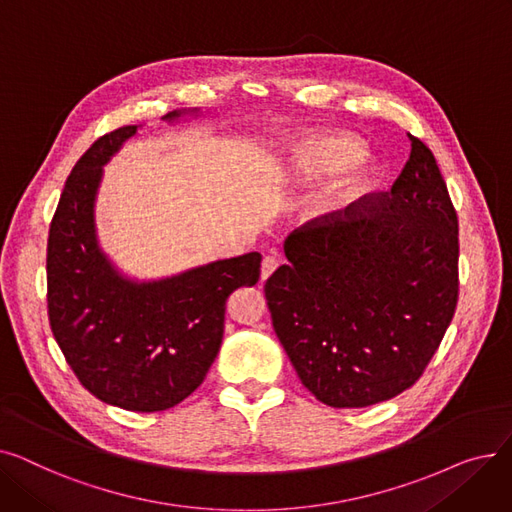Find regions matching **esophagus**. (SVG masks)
Listing matches in <instances>:
<instances>
[{
	"label": "esophagus",
	"mask_w": 512,
	"mask_h": 512,
	"mask_svg": "<svg viewBox=\"0 0 512 512\" xmlns=\"http://www.w3.org/2000/svg\"><path fill=\"white\" fill-rule=\"evenodd\" d=\"M278 265H280V261L276 257H265L261 263V280L265 282L267 278H270L278 270Z\"/></svg>",
	"instance_id": "1"
}]
</instances>
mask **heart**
<instances>
[{"mask_svg": "<svg viewBox=\"0 0 512 512\" xmlns=\"http://www.w3.org/2000/svg\"><path fill=\"white\" fill-rule=\"evenodd\" d=\"M363 143L351 134H311L294 149L282 178L290 186H309L344 170L321 191L309 209L315 224L344 220L380 182V168L363 157Z\"/></svg>", "mask_w": 512, "mask_h": 512, "instance_id": "b5f03b06", "label": "heart"}]
</instances>
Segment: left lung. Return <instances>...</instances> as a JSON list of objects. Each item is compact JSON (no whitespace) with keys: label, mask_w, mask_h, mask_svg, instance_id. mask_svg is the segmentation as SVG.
<instances>
[{"label":"left lung","mask_w":512,"mask_h":512,"mask_svg":"<svg viewBox=\"0 0 512 512\" xmlns=\"http://www.w3.org/2000/svg\"><path fill=\"white\" fill-rule=\"evenodd\" d=\"M284 255L265 299L317 400L361 409L419 380L459 299V220L432 151L411 137L390 195L290 234Z\"/></svg>","instance_id":"8db88e82"}]
</instances>
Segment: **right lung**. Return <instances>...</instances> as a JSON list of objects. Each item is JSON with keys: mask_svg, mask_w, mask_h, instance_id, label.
<instances>
[{"mask_svg": "<svg viewBox=\"0 0 512 512\" xmlns=\"http://www.w3.org/2000/svg\"><path fill=\"white\" fill-rule=\"evenodd\" d=\"M199 116V107L176 110L164 122ZM141 128L105 134L72 168L49 228L47 307L80 384L107 405L155 413L201 386L220 353L228 297L259 282L261 255L215 259L151 280L120 270L99 245L95 205L103 168Z\"/></svg>", "mask_w": 512, "mask_h": 512, "instance_id": "right-lung-1", "label": "right lung"}]
</instances>
